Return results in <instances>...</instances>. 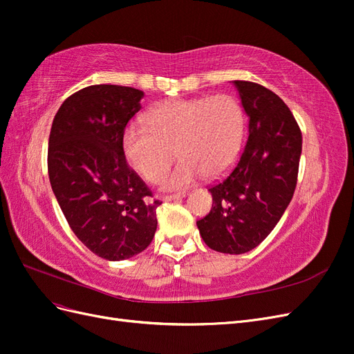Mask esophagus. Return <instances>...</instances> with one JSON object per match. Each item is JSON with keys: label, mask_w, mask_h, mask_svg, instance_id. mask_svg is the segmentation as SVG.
<instances>
[{"label": "esophagus", "mask_w": 354, "mask_h": 354, "mask_svg": "<svg viewBox=\"0 0 354 354\" xmlns=\"http://www.w3.org/2000/svg\"><path fill=\"white\" fill-rule=\"evenodd\" d=\"M186 196V192H181V194H174V195H167V196H164L162 199L165 201V202H168V201H176V199H181V198H185Z\"/></svg>", "instance_id": "34e87169"}]
</instances>
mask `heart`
<instances>
[{"label":"heart","mask_w":354,"mask_h":354,"mask_svg":"<svg viewBox=\"0 0 354 354\" xmlns=\"http://www.w3.org/2000/svg\"><path fill=\"white\" fill-rule=\"evenodd\" d=\"M243 138V112L229 94L177 99L147 115V127L130 124L122 138L124 153L136 173L156 181L176 153L180 162L160 178L165 190H181L203 174L216 178L236 162Z\"/></svg>","instance_id":"b5f03b06"}]
</instances>
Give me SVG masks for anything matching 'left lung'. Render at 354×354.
<instances>
[{
  "label": "left lung",
  "mask_w": 354,
  "mask_h": 354,
  "mask_svg": "<svg viewBox=\"0 0 354 354\" xmlns=\"http://www.w3.org/2000/svg\"><path fill=\"white\" fill-rule=\"evenodd\" d=\"M248 116V140L230 173L212 185V208L198 220L211 250L243 254L281 220L297 186L303 137L279 95L250 81H233Z\"/></svg>",
  "instance_id": "left-lung-1"
}]
</instances>
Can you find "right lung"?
<instances>
[{
    "mask_svg": "<svg viewBox=\"0 0 354 354\" xmlns=\"http://www.w3.org/2000/svg\"><path fill=\"white\" fill-rule=\"evenodd\" d=\"M142 90L90 85L62 103L48 138L53 194L72 232L95 255L120 261L152 242L162 202L127 164L122 138Z\"/></svg>",
    "mask_w": 354,
    "mask_h": 354,
    "instance_id": "1",
    "label": "right lung"
}]
</instances>
